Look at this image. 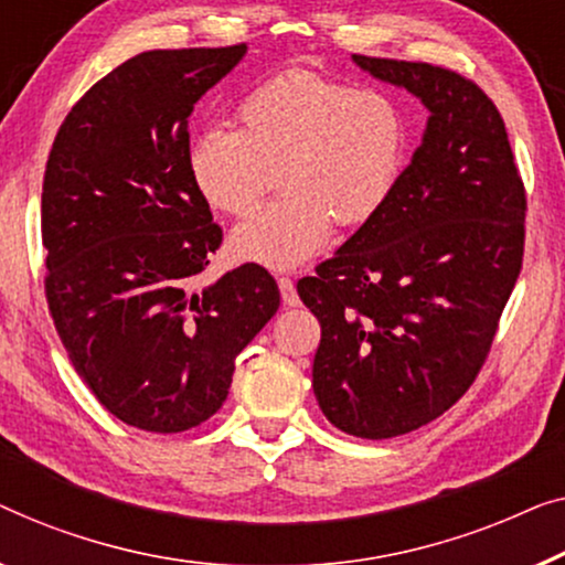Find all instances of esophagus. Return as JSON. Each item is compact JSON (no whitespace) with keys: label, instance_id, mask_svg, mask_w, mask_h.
<instances>
[{"label":"esophagus","instance_id":"34e87169","mask_svg":"<svg viewBox=\"0 0 565 565\" xmlns=\"http://www.w3.org/2000/svg\"><path fill=\"white\" fill-rule=\"evenodd\" d=\"M279 289H281V301L286 307H297L299 305V297H297V289H294V281L289 276H281L279 279Z\"/></svg>","mask_w":565,"mask_h":565}]
</instances>
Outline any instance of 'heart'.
<instances>
[{
    "mask_svg": "<svg viewBox=\"0 0 565 565\" xmlns=\"http://www.w3.org/2000/svg\"><path fill=\"white\" fill-rule=\"evenodd\" d=\"M233 127H206L189 146V179L225 214L260 202L279 171L284 194L230 235L241 260L294 268L330 241L332 222L359 227L392 200L409 158V120L381 89L317 71L266 78L237 105Z\"/></svg>",
    "mask_w": 565,
    "mask_h": 565,
    "instance_id": "1",
    "label": "heart"
}]
</instances>
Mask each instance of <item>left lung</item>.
<instances>
[{"label": "left lung", "mask_w": 565, "mask_h": 565, "mask_svg": "<svg viewBox=\"0 0 565 565\" xmlns=\"http://www.w3.org/2000/svg\"><path fill=\"white\" fill-rule=\"evenodd\" d=\"M423 102L388 204L297 284L322 338L312 388L338 430L412 433L473 384L522 268L524 189L502 115L456 71L351 55Z\"/></svg>", "instance_id": "left-lung-1"}]
</instances>
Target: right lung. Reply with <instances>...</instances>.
Here are the masks:
<instances>
[{
	"instance_id": "1",
	"label": "right lung",
	"mask_w": 565,
	"mask_h": 565,
	"mask_svg": "<svg viewBox=\"0 0 565 565\" xmlns=\"http://www.w3.org/2000/svg\"><path fill=\"white\" fill-rule=\"evenodd\" d=\"M248 45L135 55L66 115L43 181L45 297L78 376L125 425L184 433L227 399L279 309L256 264L202 291L222 230L189 179V115Z\"/></svg>"
}]
</instances>
